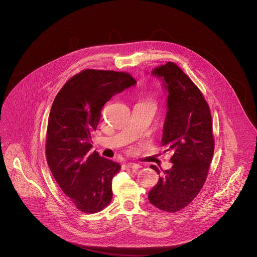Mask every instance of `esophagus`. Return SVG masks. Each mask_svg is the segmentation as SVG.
Returning <instances> with one entry per match:
<instances>
[{
  "label": "esophagus",
  "mask_w": 257,
  "mask_h": 257,
  "mask_svg": "<svg viewBox=\"0 0 257 257\" xmlns=\"http://www.w3.org/2000/svg\"><path fill=\"white\" fill-rule=\"evenodd\" d=\"M127 166H128L130 169H135V170L140 168V165H139V164H136V163H131V162H130V163H128V164H127Z\"/></svg>",
  "instance_id": "1"
}]
</instances>
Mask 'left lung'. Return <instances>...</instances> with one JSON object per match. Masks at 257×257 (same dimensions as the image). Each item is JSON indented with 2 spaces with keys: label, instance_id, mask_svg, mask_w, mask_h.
Returning a JSON list of instances; mask_svg holds the SVG:
<instances>
[{
  "label": "left lung",
  "instance_id": "left-lung-1",
  "mask_svg": "<svg viewBox=\"0 0 257 257\" xmlns=\"http://www.w3.org/2000/svg\"><path fill=\"white\" fill-rule=\"evenodd\" d=\"M152 75L161 80L167 94L162 145L172 152L173 166L163 171L149 200L161 210L175 212L196 197L206 180L214 151L211 115L200 90L176 64L156 67Z\"/></svg>",
  "mask_w": 257,
  "mask_h": 257
}]
</instances>
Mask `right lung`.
I'll use <instances>...</instances> for the list:
<instances>
[{
    "label": "right lung",
    "mask_w": 257,
    "mask_h": 257,
    "mask_svg": "<svg viewBox=\"0 0 257 257\" xmlns=\"http://www.w3.org/2000/svg\"><path fill=\"white\" fill-rule=\"evenodd\" d=\"M134 85L128 73L87 69L70 78L54 99L47 130L48 165L62 191L83 212H97L109 203L112 180L121 169L89 152L90 132L104 103Z\"/></svg>",
    "instance_id": "add662e5"
}]
</instances>
